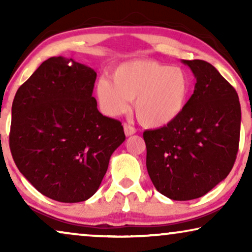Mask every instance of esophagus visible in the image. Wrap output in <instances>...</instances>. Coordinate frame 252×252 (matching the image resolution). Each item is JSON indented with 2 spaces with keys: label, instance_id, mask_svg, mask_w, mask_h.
<instances>
[{
  "label": "esophagus",
  "instance_id": "esophagus-1",
  "mask_svg": "<svg viewBox=\"0 0 252 252\" xmlns=\"http://www.w3.org/2000/svg\"><path fill=\"white\" fill-rule=\"evenodd\" d=\"M124 132H125L126 136H130V135H133V134L136 133V129L134 128L133 126L128 125V124H124Z\"/></svg>",
  "mask_w": 252,
  "mask_h": 252
}]
</instances>
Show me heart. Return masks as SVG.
I'll use <instances>...</instances> for the list:
<instances>
[{"instance_id":"obj_1","label":"heart","mask_w":252,"mask_h":252,"mask_svg":"<svg viewBox=\"0 0 252 252\" xmlns=\"http://www.w3.org/2000/svg\"><path fill=\"white\" fill-rule=\"evenodd\" d=\"M113 82L102 78L96 96L103 112L117 117L126 112L129 101L139 123L158 128L174 122L188 102L190 81L180 67L154 61H133L117 67Z\"/></svg>"}]
</instances>
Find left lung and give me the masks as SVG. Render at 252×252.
Here are the masks:
<instances>
[{"label": "left lung", "mask_w": 252, "mask_h": 252, "mask_svg": "<svg viewBox=\"0 0 252 252\" xmlns=\"http://www.w3.org/2000/svg\"><path fill=\"white\" fill-rule=\"evenodd\" d=\"M182 63L196 78L194 94L174 122L143 133L151 181L174 201L202 197L226 179L235 163L241 127L233 86L208 62Z\"/></svg>", "instance_id": "obj_1"}]
</instances>
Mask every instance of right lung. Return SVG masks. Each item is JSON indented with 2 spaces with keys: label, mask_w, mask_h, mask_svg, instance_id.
<instances>
[{
  "label": "right lung",
  "mask_w": 252,
  "mask_h": 252,
  "mask_svg": "<svg viewBox=\"0 0 252 252\" xmlns=\"http://www.w3.org/2000/svg\"><path fill=\"white\" fill-rule=\"evenodd\" d=\"M96 72L72 58L44 61L18 88L10 150L41 194L63 203L97 191L111 155L125 141L122 123L103 116L93 97Z\"/></svg>",
  "instance_id": "obj_1"
}]
</instances>
